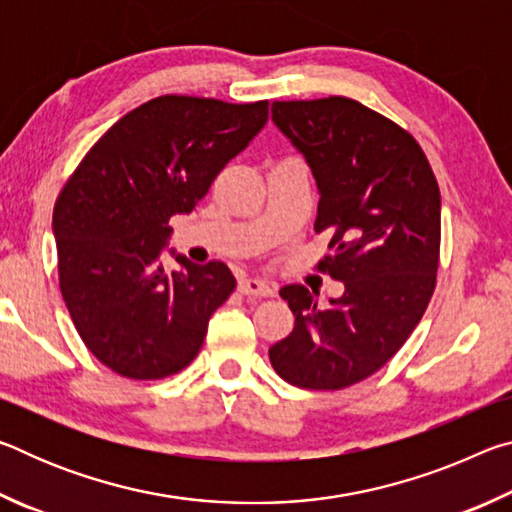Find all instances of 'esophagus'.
Here are the masks:
<instances>
[{"mask_svg": "<svg viewBox=\"0 0 512 512\" xmlns=\"http://www.w3.org/2000/svg\"><path fill=\"white\" fill-rule=\"evenodd\" d=\"M239 291L244 293V296L268 298L275 293V284L268 280H259V277H244V280H239Z\"/></svg>", "mask_w": 512, "mask_h": 512, "instance_id": "1", "label": "esophagus"}]
</instances>
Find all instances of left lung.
Instances as JSON below:
<instances>
[{"label": "left lung", "mask_w": 512, "mask_h": 512, "mask_svg": "<svg viewBox=\"0 0 512 512\" xmlns=\"http://www.w3.org/2000/svg\"><path fill=\"white\" fill-rule=\"evenodd\" d=\"M271 119L318 187L316 232H332L320 268L343 296L318 305L287 284L296 325L268 348L277 375L300 388L336 391L377 372L409 339L436 287L440 192L413 137L345 97L273 101Z\"/></svg>", "instance_id": "8db88e82"}]
</instances>
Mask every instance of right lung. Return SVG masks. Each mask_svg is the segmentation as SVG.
Returning <instances> with one entry per match:
<instances>
[{
	"mask_svg": "<svg viewBox=\"0 0 512 512\" xmlns=\"http://www.w3.org/2000/svg\"><path fill=\"white\" fill-rule=\"evenodd\" d=\"M266 119L268 101L164 94L121 117L60 192V291L83 343L117 375L169 377L201 350L237 280L223 262L201 266L169 248V219L194 210Z\"/></svg>",
	"mask_w": 512,
	"mask_h": 512,
	"instance_id": "1",
	"label": "right lung"
}]
</instances>
